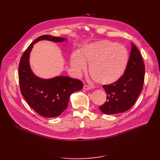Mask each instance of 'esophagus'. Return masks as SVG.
<instances>
[{
	"instance_id": "obj_1",
	"label": "esophagus",
	"mask_w": 160,
	"mask_h": 160,
	"mask_svg": "<svg viewBox=\"0 0 160 160\" xmlns=\"http://www.w3.org/2000/svg\"><path fill=\"white\" fill-rule=\"evenodd\" d=\"M83 89L84 90H89L91 89V87L88 86L87 84H84V86H83Z\"/></svg>"
}]
</instances>
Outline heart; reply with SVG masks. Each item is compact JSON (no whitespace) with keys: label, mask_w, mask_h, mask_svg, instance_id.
Returning <instances> with one entry per match:
<instances>
[{"label":"heart","mask_w":160,"mask_h":160,"mask_svg":"<svg viewBox=\"0 0 160 160\" xmlns=\"http://www.w3.org/2000/svg\"><path fill=\"white\" fill-rule=\"evenodd\" d=\"M129 62V52L124 46L110 40L93 42L83 47L81 54L74 52L71 63L78 74L86 69L93 80L99 84H111L119 80Z\"/></svg>","instance_id":"b5f03b06"}]
</instances>
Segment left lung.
<instances>
[{
  "instance_id": "1",
  "label": "left lung",
  "mask_w": 160,
  "mask_h": 160,
  "mask_svg": "<svg viewBox=\"0 0 160 160\" xmlns=\"http://www.w3.org/2000/svg\"><path fill=\"white\" fill-rule=\"evenodd\" d=\"M129 62L124 74L117 82L102 88L107 94L106 102L99 107L105 114H117L128 110L136 102L142 89L145 64L138 48L132 43Z\"/></svg>"
}]
</instances>
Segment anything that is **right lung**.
Listing matches in <instances>:
<instances>
[{
  "label": "right lung",
  "mask_w": 160,
  "mask_h": 160,
  "mask_svg": "<svg viewBox=\"0 0 160 160\" xmlns=\"http://www.w3.org/2000/svg\"><path fill=\"white\" fill-rule=\"evenodd\" d=\"M41 40L62 42L63 38L43 35L38 38L24 52L19 65L21 92L28 104L39 115L45 117L60 115L68 106L70 95L83 88V83L68 77L40 78L33 74L29 64V56L33 44Z\"/></svg>",
  "instance_id": "1"
}]
</instances>
